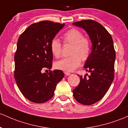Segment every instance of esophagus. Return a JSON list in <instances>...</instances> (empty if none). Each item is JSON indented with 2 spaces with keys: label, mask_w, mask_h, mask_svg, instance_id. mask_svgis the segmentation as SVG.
Instances as JSON below:
<instances>
[{
  "label": "esophagus",
  "mask_w": 128,
  "mask_h": 128,
  "mask_svg": "<svg viewBox=\"0 0 128 128\" xmlns=\"http://www.w3.org/2000/svg\"><path fill=\"white\" fill-rule=\"evenodd\" d=\"M64 74H65V75H66V76H68V75H70V74L68 72H64Z\"/></svg>",
  "instance_id": "1"
}]
</instances>
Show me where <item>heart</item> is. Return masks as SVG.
Segmentation results:
<instances>
[{
  "label": "heart",
  "instance_id": "obj_1",
  "mask_svg": "<svg viewBox=\"0 0 128 128\" xmlns=\"http://www.w3.org/2000/svg\"><path fill=\"white\" fill-rule=\"evenodd\" d=\"M64 44H72L69 57L62 59L54 63V67L63 71L72 72L81 64V61H85L89 59L92 52V42L89 38L84 36L81 30L71 28L63 35ZM50 50L56 58L61 56L62 45L60 40L53 39L50 43Z\"/></svg>",
  "mask_w": 128,
  "mask_h": 128
}]
</instances>
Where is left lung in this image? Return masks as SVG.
<instances>
[{"label": "left lung", "mask_w": 128, "mask_h": 128, "mask_svg": "<svg viewBox=\"0 0 128 128\" xmlns=\"http://www.w3.org/2000/svg\"><path fill=\"white\" fill-rule=\"evenodd\" d=\"M73 24L82 28L92 42V52L84 66L90 75L80 76V82L73 90L78 103L90 105L103 97L114 78L116 51L112 38L102 25L94 20H82ZM88 75V74H86Z\"/></svg>", "instance_id": "left-lung-1"}]
</instances>
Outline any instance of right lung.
I'll return each mask as SVG.
<instances>
[{
  "instance_id": "1",
  "label": "right lung",
  "mask_w": 128,
  "mask_h": 128,
  "mask_svg": "<svg viewBox=\"0 0 128 128\" xmlns=\"http://www.w3.org/2000/svg\"><path fill=\"white\" fill-rule=\"evenodd\" d=\"M64 26L50 20L40 21L30 25L18 39L14 76L21 93L30 102L42 103L51 99L64 77L62 70H50L53 61L50 43ZM46 68L50 72L42 74V70Z\"/></svg>"
}]
</instances>
